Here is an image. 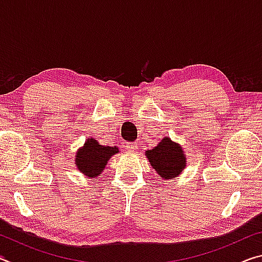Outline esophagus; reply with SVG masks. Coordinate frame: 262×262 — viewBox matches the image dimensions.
Segmentation results:
<instances>
[{"mask_svg":"<svg viewBox=\"0 0 262 262\" xmlns=\"http://www.w3.org/2000/svg\"><path fill=\"white\" fill-rule=\"evenodd\" d=\"M137 147H139L137 142H125V149H127L128 151H136Z\"/></svg>","mask_w":262,"mask_h":262,"instance_id":"obj_1","label":"esophagus"}]
</instances>
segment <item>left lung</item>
Returning a JSON list of instances; mask_svg holds the SVG:
<instances>
[{"label":"left lung","mask_w":262,"mask_h":262,"mask_svg":"<svg viewBox=\"0 0 262 262\" xmlns=\"http://www.w3.org/2000/svg\"><path fill=\"white\" fill-rule=\"evenodd\" d=\"M145 155L151 166L163 179L176 178L186 166V158L183 149L168 137L159 142L157 147L147 150Z\"/></svg>","instance_id":"left-lung-1"}]
</instances>
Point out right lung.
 Listing matches in <instances>:
<instances>
[{"instance_id": "obj_1", "label": "right lung", "mask_w": 262, "mask_h": 262, "mask_svg": "<svg viewBox=\"0 0 262 262\" xmlns=\"http://www.w3.org/2000/svg\"><path fill=\"white\" fill-rule=\"evenodd\" d=\"M118 152L117 147H105L100 145L96 140L90 139L77 152L76 165L82 173L89 178H95L104 170L108 159Z\"/></svg>"}]
</instances>
